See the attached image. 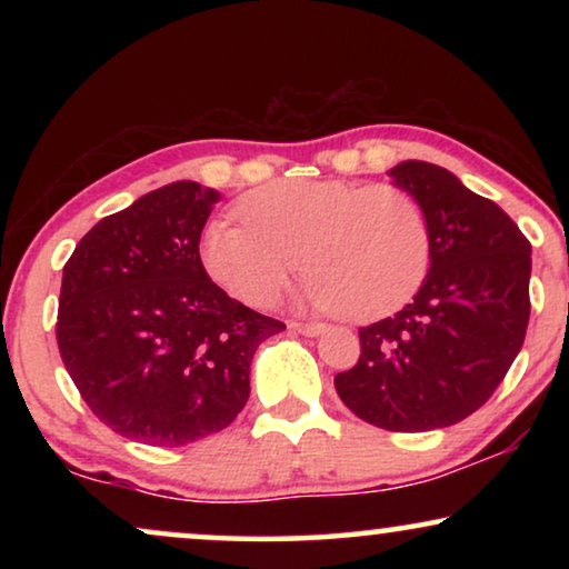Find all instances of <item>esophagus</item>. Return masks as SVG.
<instances>
[{"mask_svg": "<svg viewBox=\"0 0 569 569\" xmlns=\"http://www.w3.org/2000/svg\"><path fill=\"white\" fill-rule=\"evenodd\" d=\"M290 329L302 333V337H318L326 331V323H290Z\"/></svg>", "mask_w": 569, "mask_h": 569, "instance_id": "34e87169", "label": "esophagus"}]
</instances>
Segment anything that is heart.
<instances>
[{
  "mask_svg": "<svg viewBox=\"0 0 569 569\" xmlns=\"http://www.w3.org/2000/svg\"><path fill=\"white\" fill-rule=\"evenodd\" d=\"M238 212L243 222L207 224L201 263L251 308L274 306L306 259L308 306L376 321L407 306L430 269L422 209L393 186L295 178L246 193Z\"/></svg>",
  "mask_w": 569,
  "mask_h": 569,
  "instance_id": "b5f03b06",
  "label": "heart"
}]
</instances>
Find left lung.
Returning a JSON list of instances; mask_svg holds the SVG:
<instances>
[{
    "mask_svg": "<svg viewBox=\"0 0 569 569\" xmlns=\"http://www.w3.org/2000/svg\"><path fill=\"white\" fill-rule=\"evenodd\" d=\"M388 176L422 209L430 271L407 308L360 329V360L333 386L365 422L440 430L473 415L523 347L531 243L446 168L403 160Z\"/></svg>",
    "mask_w": 569,
    "mask_h": 569,
    "instance_id": "1",
    "label": "left lung"
}]
</instances>
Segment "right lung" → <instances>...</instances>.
<instances>
[{"label":"right lung","mask_w":569,"mask_h":569,"mask_svg":"<svg viewBox=\"0 0 569 569\" xmlns=\"http://www.w3.org/2000/svg\"><path fill=\"white\" fill-rule=\"evenodd\" d=\"M220 191L176 181L108 214L69 256L57 341L100 422L158 448L220 432L251 393V362L277 318L232 300L199 238Z\"/></svg>","instance_id":"add662e5"}]
</instances>
